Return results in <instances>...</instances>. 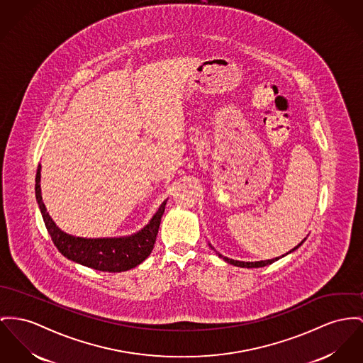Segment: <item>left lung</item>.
Segmentation results:
<instances>
[{
    "mask_svg": "<svg viewBox=\"0 0 363 363\" xmlns=\"http://www.w3.org/2000/svg\"><path fill=\"white\" fill-rule=\"evenodd\" d=\"M306 241V238L303 240V241L300 242L296 247H293L290 252H288L286 255H289L291 252H294L298 246H301L303 245V242ZM209 246L215 250V247L209 243ZM216 252V250H215ZM218 255V257H221L224 262H227V263H230V264H233V266L242 267V268H259V267H264L268 266V264H272L274 262H277V260H279L281 257H275V259H271V260H262V262H238V260H233V259H228V257H225V256H223V255H220L218 252H216ZM286 255H284V256H286ZM282 256V257H284Z\"/></svg>",
    "mask_w": 363,
    "mask_h": 363,
    "instance_id": "left-lung-1",
    "label": "left lung"
}]
</instances>
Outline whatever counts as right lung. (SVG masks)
I'll return each mask as SVG.
<instances>
[{
	"label": "right lung",
	"instance_id": "obj_1",
	"mask_svg": "<svg viewBox=\"0 0 363 363\" xmlns=\"http://www.w3.org/2000/svg\"><path fill=\"white\" fill-rule=\"evenodd\" d=\"M41 165L35 176V198L49 235L57 250L69 260L104 272H122L139 266L150 256L157 240L165 199L157 213L139 233L120 238H81L62 231L47 212L41 195Z\"/></svg>",
	"mask_w": 363,
	"mask_h": 363
}]
</instances>
